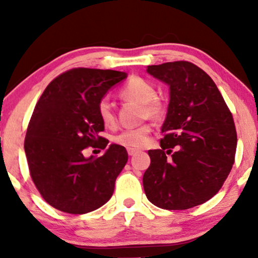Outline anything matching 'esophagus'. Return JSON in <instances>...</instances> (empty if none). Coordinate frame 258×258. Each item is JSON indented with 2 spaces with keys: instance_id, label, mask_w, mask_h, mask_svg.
<instances>
[{
  "instance_id": "34e87169",
  "label": "esophagus",
  "mask_w": 258,
  "mask_h": 258,
  "mask_svg": "<svg viewBox=\"0 0 258 258\" xmlns=\"http://www.w3.org/2000/svg\"><path fill=\"white\" fill-rule=\"evenodd\" d=\"M127 153H128L130 156H132V155H135V154L138 153V149H133V148H128V149H127Z\"/></svg>"
}]
</instances>
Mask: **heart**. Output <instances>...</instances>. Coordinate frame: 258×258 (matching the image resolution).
Instances as JSON below:
<instances>
[{
    "instance_id": "obj_1",
    "label": "heart",
    "mask_w": 258,
    "mask_h": 258,
    "mask_svg": "<svg viewBox=\"0 0 258 258\" xmlns=\"http://www.w3.org/2000/svg\"><path fill=\"white\" fill-rule=\"evenodd\" d=\"M120 97L123 100H135L143 104V116L159 120L166 114L164 100L156 97V88L152 82L141 78H133L121 88ZM97 114L106 127L116 125V114L108 98H102L97 105ZM152 132V125L144 123L138 127L126 128L117 133L112 141L126 148H141L146 146Z\"/></svg>"
}]
</instances>
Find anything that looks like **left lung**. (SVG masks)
I'll list each match as a JSON object with an SVG mask.
<instances>
[{"label":"left lung","mask_w":258,"mask_h":258,"mask_svg":"<svg viewBox=\"0 0 258 258\" xmlns=\"http://www.w3.org/2000/svg\"><path fill=\"white\" fill-rule=\"evenodd\" d=\"M147 72L170 86V103L161 148L148 152L144 191L160 209H191L217 194L232 170L233 115L214 80L190 61L150 65Z\"/></svg>","instance_id":"1"}]
</instances>
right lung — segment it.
<instances>
[{
    "instance_id": "obj_1",
    "label": "right lung",
    "mask_w": 258,
    "mask_h": 258,
    "mask_svg": "<svg viewBox=\"0 0 258 258\" xmlns=\"http://www.w3.org/2000/svg\"><path fill=\"white\" fill-rule=\"evenodd\" d=\"M127 78L115 70L75 68L57 76L43 91L26 131L24 149L32 182L46 203L73 215L103 206L111 198L125 167V147L100 137L104 125L98 102ZM88 146L106 149L99 158H85Z\"/></svg>"
}]
</instances>
